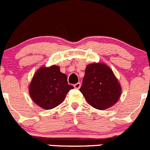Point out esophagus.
I'll return each mask as SVG.
<instances>
[{"label": "esophagus", "instance_id": "34e87169", "mask_svg": "<svg viewBox=\"0 0 150 150\" xmlns=\"http://www.w3.org/2000/svg\"><path fill=\"white\" fill-rule=\"evenodd\" d=\"M74 88L79 89L81 87V83L80 82H77V83H76V84L74 85Z\"/></svg>", "mask_w": 150, "mask_h": 150}]
</instances>
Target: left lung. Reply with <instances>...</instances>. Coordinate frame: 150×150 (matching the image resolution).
Here are the masks:
<instances>
[{
    "label": "left lung",
    "instance_id": "1",
    "mask_svg": "<svg viewBox=\"0 0 150 150\" xmlns=\"http://www.w3.org/2000/svg\"><path fill=\"white\" fill-rule=\"evenodd\" d=\"M79 91L87 102L97 109L112 106L120 96L121 88L110 68L104 64H90L86 67Z\"/></svg>",
    "mask_w": 150,
    "mask_h": 150
}]
</instances>
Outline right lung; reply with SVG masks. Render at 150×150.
I'll return each instance as SVG.
<instances>
[{"label":"right lung","instance_id":"1","mask_svg":"<svg viewBox=\"0 0 150 150\" xmlns=\"http://www.w3.org/2000/svg\"><path fill=\"white\" fill-rule=\"evenodd\" d=\"M67 76L58 66L42 68L34 75L30 86V94L34 102L45 109H51L59 105L70 90Z\"/></svg>","mask_w":150,"mask_h":150}]
</instances>
